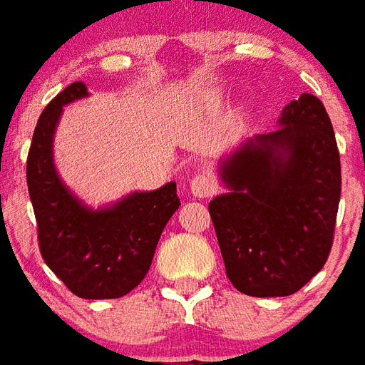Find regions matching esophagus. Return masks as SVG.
<instances>
[{
  "label": "esophagus",
  "mask_w": 365,
  "mask_h": 365,
  "mask_svg": "<svg viewBox=\"0 0 365 365\" xmlns=\"http://www.w3.org/2000/svg\"><path fill=\"white\" fill-rule=\"evenodd\" d=\"M217 188V180L212 173H198L192 180H190V190L196 198H207L212 196Z\"/></svg>",
  "instance_id": "obj_1"
}]
</instances>
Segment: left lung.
Segmentation results:
<instances>
[{"mask_svg":"<svg viewBox=\"0 0 365 365\" xmlns=\"http://www.w3.org/2000/svg\"><path fill=\"white\" fill-rule=\"evenodd\" d=\"M227 192L210 202L225 271L248 297H289L327 262L341 200L333 125L316 96L284 106L279 128L219 163Z\"/></svg>","mask_w":365,"mask_h":365,"instance_id":"left-lung-1","label":"left lung"}]
</instances>
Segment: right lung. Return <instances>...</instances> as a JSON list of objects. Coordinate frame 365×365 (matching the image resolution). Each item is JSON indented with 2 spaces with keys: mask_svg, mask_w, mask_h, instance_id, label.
Listing matches in <instances>:
<instances>
[{
  "mask_svg": "<svg viewBox=\"0 0 365 365\" xmlns=\"http://www.w3.org/2000/svg\"><path fill=\"white\" fill-rule=\"evenodd\" d=\"M86 96V84L73 82L43 109L30 144L26 182L38 245L49 269L76 297L108 300L125 297L142 283L180 200L171 180L158 190L130 192L94 210L63 182L53 163L57 123L65 106Z\"/></svg>",
  "mask_w": 365,
  "mask_h": 365,
  "instance_id": "obj_1",
  "label": "right lung"
}]
</instances>
